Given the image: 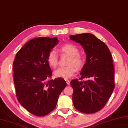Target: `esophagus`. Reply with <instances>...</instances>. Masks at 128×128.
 Masks as SVG:
<instances>
[{
  "instance_id": "obj_1",
  "label": "esophagus",
  "mask_w": 128,
  "mask_h": 128,
  "mask_svg": "<svg viewBox=\"0 0 128 128\" xmlns=\"http://www.w3.org/2000/svg\"><path fill=\"white\" fill-rule=\"evenodd\" d=\"M65 81L66 82V83L68 85H70V82L69 81V80L68 79H65Z\"/></svg>"
}]
</instances>
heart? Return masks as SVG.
<instances>
[{
  "instance_id": "obj_1",
  "label": "heart",
  "mask_w": 128,
  "mask_h": 128,
  "mask_svg": "<svg viewBox=\"0 0 128 128\" xmlns=\"http://www.w3.org/2000/svg\"><path fill=\"white\" fill-rule=\"evenodd\" d=\"M59 50L62 54L70 56L67 62L66 67L58 68L54 72L55 76L68 79L76 72V68L81 69L84 64V58L79 53L78 47L72 43H65L60 46ZM47 62L50 66L56 68L58 64V56L54 49L49 51L47 56Z\"/></svg>"
}]
</instances>
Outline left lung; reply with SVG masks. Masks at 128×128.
<instances>
[{
    "instance_id": "left-lung-1",
    "label": "left lung",
    "mask_w": 128,
    "mask_h": 128,
    "mask_svg": "<svg viewBox=\"0 0 128 128\" xmlns=\"http://www.w3.org/2000/svg\"><path fill=\"white\" fill-rule=\"evenodd\" d=\"M70 38L81 44L86 54L81 78L70 82L74 106L82 113H95L104 108L115 88L111 53L106 44L91 34L72 35ZM84 78L89 80L82 81Z\"/></svg>"
}]
</instances>
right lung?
<instances>
[{"instance_id": "right-lung-1", "label": "right lung", "mask_w": 128, "mask_h": 128, "mask_svg": "<svg viewBox=\"0 0 128 128\" xmlns=\"http://www.w3.org/2000/svg\"><path fill=\"white\" fill-rule=\"evenodd\" d=\"M58 42L57 38H36L17 53L13 64L16 97L22 106L36 116L52 111L66 86L62 78L50 79L52 72L47 56Z\"/></svg>"}]
</instances>
